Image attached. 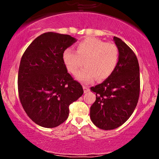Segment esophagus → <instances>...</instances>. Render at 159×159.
Listing matches in <instances>:
<instances>
[{
	"mask_svg": "<svg viewBox=\"0 0 159 159\" xmlns=\"http://www.w3.org/2000/svg\"><path fill=\"white\" fill-rule=\"evenodd\" d=\"M83 88H84V93H87L89 91V87H87V86L84 85Z\"/></svg>",
	"mask_w": 159,
	"mask_h": 159,
	"instance_id": "34e87169",
	"label": "esophagus"
}]
</instances>
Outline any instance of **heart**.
Returning a JSON list of instances; mask_svg holds the SVG:
<instances>
[{"instance_id": "b5f03b06", "label": "heart", "mask_w": 159, "mask_h": 159, "mask_svg": "<svg viewBox=\"0 0 159 159\" xmlns=\"http://www.w3.org/2000/svg\"><path fill=\"white\" fill-rule=\"evenodd\" d=\"M65 67L75 75L83 64L84 69L77 74L79 81L90 83L97 78L104 81L114 72L119 61V49L113 43H105L95 37H87L76 45V52L66 48L62 54Z\"/></svg>"}]
</instances>
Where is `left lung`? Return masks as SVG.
Wrapping results in <instances>:
<instances>
[{
    "label": "left lung",
    "mask_w": 159,
    "mask_h": 159,
    "mask_svg": "<svg viewBox=\"0 0 159 159\" xmlns=\"http://www.w3.org/2000/svg\"><path fill=\"white\" fill-rule=\"evenodd\" d=\"M119 61L110 77L92 87L96 98L90 107V119L103 130L116 129L134 112L140 94V69L134 52L120 38L114 37Z\"/></svg>",
    "instance_id": "left-lung-1"
}]
</instances>
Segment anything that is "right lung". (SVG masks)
I'll return each mask as SVG.
<instances>
[{"mask_svg":"<svg viewBox=\"0 0 159 159\" xmlns=\"http://www.w3.org/2000/svg\"><path fill=\"white\" fill-rule=\"evenodd\" d=\"M75 42L66 34L45 33L23 54L18 75L19 99L27 116L40 126L63 123L69 116V105L84 93L62 60L63 51Z\"/></svg>","mask_w":159,"mask_h":159,"instance_id":"obj_1","label":"right lung"}]
</instances>
